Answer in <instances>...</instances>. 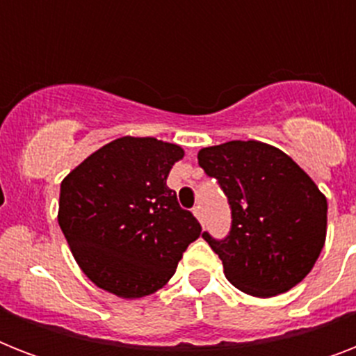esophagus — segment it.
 Segmentation results:
<instances>
[{
  "instance_id": "34e87169",
  "label": "esophagus",
  "mask_w": 356,
  "mask_h": 356,
  "mask_svg": "<svg viewBox=\"0 0 356 356\" xmlns=\"http://www.w3.org/2000/svg\"><path fill=\"white\" fill-rule=\"evenodd\" d=\"M194 216L203 223V209H201V207H194Z\"/></svg>"
}]
</instances>
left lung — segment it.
Returning a JSON list of instances; mask_svg holds the SVG:
<instances>
[{
	"label": "left lung",
	"mask_w": 356,
	"mask_h": 356,
	"mask_svg": "<svg viewBox=\"0 0 356 356\" xmlns=\"http://www.w3.org/2000/svg\"><path fill=\"white\" fill-rule=\"evenodd\" d=\"M197 161L231 205L229 236L203 233L227 281L254 298H273L303 281L327 234V200L314 181L286 153L259 140L203 147Z\"/></svg>",
	"instance_id": "8db88e82"
}]
</instances>
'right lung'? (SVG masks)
Returning a JSON list of instances; mask_svg holds the SVG:
<instances>
[{"label":"right lung","mask_w":356,"mask_h":356,"mask_svg":"<svg viewBox=\"0 0 356 356\" xmlns=\"http://www.w3.org/2000/svg\"><path fill=\"white\" fill-rule=\"evenodd\" d=\"M183 156L177 144L122 136L63 179L58 225L96 286L123 299L155 293L200 238V222L166 184Z\"/></svg>","instance_id":"right-lung-1"}]
</instances>
